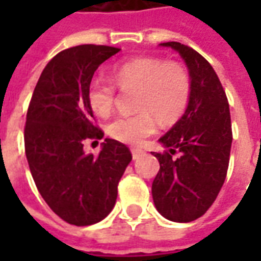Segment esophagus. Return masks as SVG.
Here are the masks:
<instances>
[{
    "instance_id": "esophagus-1",
    "label": "esophagus",
    "mask_w": 261,
    "mask_h": 261,
    "mask_svg": "<svg viewBox=\"0 0 261 261\" xmlns=\"http://www.w3.org/2000/svg\"><path fill=\"white\" fill-rule=\"evenodd\" d=\"M131 153H133V159H138L142 153H144V151H142V149H138V148H133V149H131Z\"/></svg>"
}]
</instances>
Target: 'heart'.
I'll list each match as a JSON object with an SVG mask.
<instances>
[{"label":"heart","mask_w":261,"mask_h":261,"mask_svg":"<svg viewBox=\"0 0 261 261\" xmlns=\"http://www.w3.org/2000/svg\"><path fill=\"white\" fill-rule=\"evenodd\" d=\"M113 82L93 80L88 88V102L99 117L112 114L117 97L116 85L121 91H134L133 116H120L108 125L109 136L130 145L141 144L161 124L175 123L186 112L192 80L186 67L177 61L159 57H136L113 68Z\"/></svg>","instance_id":"b5f03b06"}]
</instances>
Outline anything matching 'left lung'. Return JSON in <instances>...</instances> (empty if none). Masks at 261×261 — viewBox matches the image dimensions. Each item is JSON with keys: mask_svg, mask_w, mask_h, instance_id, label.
<instances>
[{"mask_svg": "<svg viewBox=\"0 0 261 261\" xmlns=\"http://www.w3.org/2000/svg\"><path fill=\"white\" fill-rule=\"evenodd\" d=\"M161 46L175 48L186 61L192 95L181 119L159 138L168 149L152 152L159 161L152 198L165 218L192 222L213 205L226 177L232 145L229 103L201 54L177 42Z\"/></svg>", "mask_w": 261, "mask_h": 261, "instance_id": "left-lung-1", "label": "left lung"}]
</instances>
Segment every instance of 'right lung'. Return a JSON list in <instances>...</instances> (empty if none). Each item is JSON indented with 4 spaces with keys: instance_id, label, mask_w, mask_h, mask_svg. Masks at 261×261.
Returning <instances> with one entry per match:
<instances>
[{
    "instance_id": "obj_1",
    "label": "right lung",
    "mask_w": 261,
    "mask_h": 261,
    "mask_svg": "<svg viewBox=\"0 0 261 261\" xmlns=\"http://www.w3.org/2000/svg\"><path fill=\"white\" fill-rule=\"evenodd\" d=\"M119 51L96 44L60 51L43 69L28 108L23 137L32 177L53 213L76 226L108 217L133 159L128 147L112 138L97 155L84 152L85 140L103 138L88 88L97 67Z\"/></svg>"
}]
</instances>
